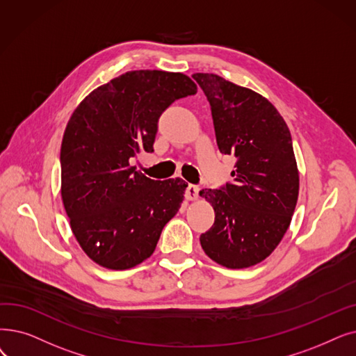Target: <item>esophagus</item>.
Instances as JSON below:
<instances>
[{"mask_svg":"<svg viewBox=\"0 0 356 356\" xmlns=\"http://www.w3.org/2000/svg\"><path fill=\"white\" fill-rule=\"evenodd\" d=\"M199 195V188L196 186V184H189V186L186 188V197L189 200H195Z\"/></svg>","mask_w":356,"mask_h":356,"instance_id":"1","label":"esophagus"}]
</instances>
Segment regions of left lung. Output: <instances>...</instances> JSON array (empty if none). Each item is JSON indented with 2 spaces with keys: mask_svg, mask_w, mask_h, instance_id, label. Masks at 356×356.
<instances>
[{
  "mask_svg": "<svg viewBox=\"0 0 356 356\" xmlns=\"http://www.w3.org/2000/svg\"><path fill=\"white\" fill-rule=\"evenodd\" d=\"M192 76L211 104L220 151L237 160L233 183L199 192L215 212L200 245L221 266L250 268L276 249L296 211L300 173L291 132L259 92L216 74Z\"/></svg>",
  "mask_w": 356,
  "mask_h": 356,
  "instance_id": "left-lung-1",
  "label": "left lung"
}]
</instances>
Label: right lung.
Segmentation results:
<instances>
[{
    "label": "right lung",
    "instance_id": "right-lung-1",
    "mask_svg": "<svg viewBox=\"0 0 356 356\" xmlns=\"http://www.w3.org/2000/svg\"><path fill=\"white\" fill-rule=\"evenodd\" d=\"M196 91L181 72L128 71L92 90L71 115L60 145V196L74 237L97 265L143 264L180 209L188 183L152 180L131 160L154 151L161 113Z\"/></svg>",
    "mask_w": 356,
    "mask_h": 356
}]
</instances>
